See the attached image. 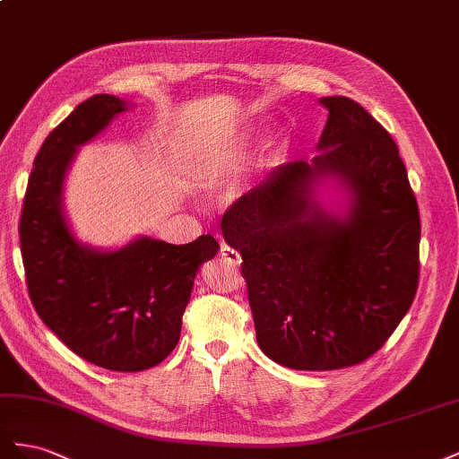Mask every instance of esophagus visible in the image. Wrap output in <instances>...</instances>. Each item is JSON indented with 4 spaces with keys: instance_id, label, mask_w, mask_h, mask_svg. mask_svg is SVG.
I'll return each mask as SVG.
<instances>
[{
    "instance_id": "esophagus-1",
    "label": "esophagus",
    "mask_w": 459,
    "mask_h": 459,
    "mask_svg": "<svg viewBox=\"0 0 459 459\" xmlns=\"http://www.w3.org/2000/svg\"><path fill=\"white\" fill-rule=\"evenodd\" d=\"M221 259L225 261V264H229L230 267H238L242 264V255L234 250V247H230L229 244L221 242Z\"/></svg>"
}]
</instances>
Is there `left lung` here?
Returning a JSON list of instances; mask_svg holds the SVG:
<instances>
[{"label":"left lung","instance_id":"left-lung-1","mask_svg":"<svg viewBox=\"0 0 459 459\" xmlns=\"http://www.w3.org/2000/svg\"><path fill=\"white\" fill-rule=\"evenodd\" d=\"M329 109L311 161L274 167L221 221L242 255L257 344L299 371L361 363L411 307L421 222L396 142L358 101L321 98ZM336 178L351 194L344 218L315 188Z\"/></svg>","mask_w":459,"mask_h":459}]
</instances>
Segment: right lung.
Instances as JSON below:
<instances>
[{"mask_svg": "<svg viewBox=\"0 0 459 459\" xmlns=\"http://www.w3.org/2000/svg\"><path fill=\"white\" fill-rule=\"evenodd\" d=\"M126 101L96 94L51 130L34 160L21 213V252L38 316L76 356L109 371L161 363L180 338L182 313L200 265L219 242L136 238L100 252L74 238L63 213V180L76 148L98 136Z\"/></svg>", "mask_w": 459, "mask_h": 459, "instance_id": "right-lung-1", "label": "right lung"}]
</instances>
